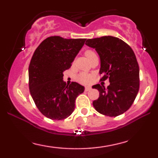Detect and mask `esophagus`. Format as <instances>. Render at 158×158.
I'll return each instance as SVG.
<instances>
[{
  "label": "esophagus",
  "instance_id": "obj_1",
  "mask_svg": "<svg viewBox=\"0 0 158 158\" xmlns=\"http://www.w3.org/2000/svg\"><path fill=\"white\" fill-rule=\"evenodd\" d=\"M85 91H89L90 90H91V88H90V86H87V87H85Z\"/></svg>",
  "mask_w": 158,
  "mask_h": 158
}]
</instances>
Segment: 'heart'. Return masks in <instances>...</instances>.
Wrapping results in <instances>:
<instances>
[{"instance_id":"b5f03b06","label":"heart","mask_w":158,"mask_h":158,"mask_svg":"<svg viewBox=\"0 0 158 158\" xmlns=\"http://www.w3.org/2000/svg\"><path fill=\"white\" fill-rule=\"evenodd\" d=\"M85 56H86V57L88 59V60H89L90 58L93 57V56H97L95 52L91 50H87L85 52ZM77 79L79 82L82 83V84H88V83H89L90 80H91V77H90V75H88V74L83 73H80L78 76Z\"/></svg>"}]
</instances>
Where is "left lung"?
Masks as SVG:
<instances>
[{
    "instance_id": "8db88e82",
    "label": "left lung",
    "mask_w": 158,
    "mask_h": 158,
    "mask_svg": "<svg viewBox=\"0 0 158 158\" xmlns=\"http://www.w3.org/2000/svg\"><path fill=\"white\" fill-rule=\"evenodd\" d=\"M85 44L97 50L100 58V81L109 79L110 85H95L99 97L93 102L95 109L109 117H117L129 109L139 88V69L131 47L113 36L87 40Z\"/></svg>"
}]
</instances>
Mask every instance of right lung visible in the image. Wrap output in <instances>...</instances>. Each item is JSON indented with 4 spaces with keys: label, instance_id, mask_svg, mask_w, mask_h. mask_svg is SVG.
<instances>
[{
    "label": "right lung",
    "instance_id": "right-lung-1",
    "mask_svg": "<svg viewBox=\"0 0 158 158\" xmlns=\"http://www.w3.org/2000/svg\"><path fill=\"white\" fill-rule=\"evenodd\" d=\"M85 41L50 36L34 52L29 66V88L38 109L49 119L68 117L75 108L77 97L84 92L79 83L67 85L63 72L71 67Z\"/></svg>",
    "mask_w": 158,
    "mask_h": 158
}]
</instances>
